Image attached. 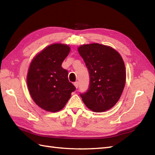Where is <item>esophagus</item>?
I'll list each match as a JSON object with an SVG mask.
<instances>
[{"instance_id": "esophagus-1", "label": "esophagus", "mask_w": 155, "mask_h": 155, "mask_svg": "<svg viewBox=\"0 0 155 155\" xmlns=\"http://www.w3.org/2000/svg\"><path fill=\"white\" fill-rule=\"evenodd\" d=\"M74 87H75L76 88H78V83L77 81L75 82V83H74Z\"/></svg>"}]
</instances>
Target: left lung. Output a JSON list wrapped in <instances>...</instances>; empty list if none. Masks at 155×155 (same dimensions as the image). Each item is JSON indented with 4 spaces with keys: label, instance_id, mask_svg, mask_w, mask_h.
<instances>
[{
    "label": "left lung",
    "instance_id": "1",
    "mask_svg": "<svg viewBox=\"0 0 155 155\" xmlns=\"http://www.w3.org/2000/svg\"><path fill=\"white\" fill-rule=\"evenodd\" d=\"M90 76L87 93L81 94L83 103L96 113L110 109L119 100L126 82L123 58L110 47L98 43L78 48Z\"/></svg>",
    "mask_w": 155,
    "mask_h": 155
}]
</instances>
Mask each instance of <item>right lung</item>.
Returning <instances> with one entry per match:
<instances>
[{
	"label": "right lung",
	"instance_id": "add662e5",
	"mask_svg": "<svg viewBox=\"0 0 155 155\" xmlns=\"http://www.w3.org/2000/svg\"><path fill=\"white\" fill-rule=\"evenodd\" d=\"M70 51L67 45L52 44L31 62L27 78L28 91L35 103L47 111L62 109L76 89L68 79V71L61 66Z\"/></svg>",
	"mask_w": 155,
	"mask_h": 155
}]
</instances>
